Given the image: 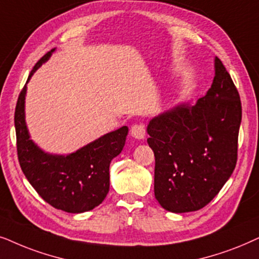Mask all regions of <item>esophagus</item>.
I'll return each instance as SVG.
<instances>
[{
	"instance_id": "esophagus-1",
	"label": "esophagus",
	"mask_w": 259,
	"mask_h": 259,
	"mask_svg": "<svg viewBox=\"0 0 259 259\" xmlns=\"http://www.w3.org/2000/svg\"><path fill=\"white\" fill-rule=\"evenodd\" d=\"M130 134L134 139L136 140H143L146 137V127L143 124H134L130 129Z\"/></svg>"
}]
</instances>
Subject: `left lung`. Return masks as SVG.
<instances>
[{
    "mask_svg": "<svg viewBox=\"0 0 259 259\" xmlns=\"http://www.w3.org/2000/svg\"><path fill=\"white\" fill-rule=\"evenodd\" d=\"M214 70L211 89L195 105L180 104L148 124L147 142L155 155V198L169 212L205 207L236 167L242 103L217 57Z\"/></svg>",
    "mask_w": 259,
    "mask_h": 259,
    "instance_id": "8db88e82",
    "label": "left lung"
}]
</instances>
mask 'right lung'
Wrapping results in <instances>:
<instances>
[{
    "mask_svg": "<svg viewBox=\"0 0 259 259\" xmlns=\"http://www.w3.org/2000/svg\"><path fill=\"white\" fill-rule=\"evenodd\" d=\"M53 52L50 51L37 61L27 82ZM26 91L25 85L17 98L14 116L17 157L23 174L37 194L54 208L68 213L91 211L108 194L110 163L122 151L129 129L119 127L66 156L45 153L30 140L27 129Z\"/></svg>",
    "mask_w": 259,
    "mask_h": 259,
    "instance_id": "obj_1",
    "label": "right lung"
}]
</instances>
